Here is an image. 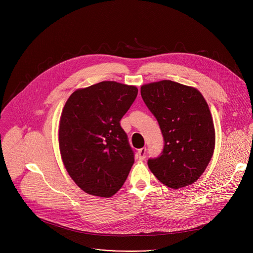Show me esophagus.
<instances>
[{"label":"esophagus","instance_id":"34e87169","mask_svg":"<svg viewBox=\"0 0 253 253\" xmlns=\"http://www.w3.org/2000/svg\"><path fill=\"white\" fill-rule=\"evenodd\" d=\"M145 156H146V148L145 147H143L138 150V157L140 160H143L144 158H145Z\"/></svg>","mask_w":253,"mask_h":253}]
</instances>
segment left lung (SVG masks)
Wrapping results in <instances>:
<instances>
[{
	"label": "left lung",
	"instance_id": "left-lung-1",
	"mask_svg": "<svg viewBox=\"0 0 253 253\" xmlns=\"http://www.w3.org/2000/svg\"><path fill=\"white\" fill-rule=\"evenodd\" d=\"M141 96L164 139L161 154L148 160L151 172L173 189L194 183L210 162L215 145L213 120L202 94L163 80L143 85Z\"/></svg>",
	"mask_w": 253,
	"mask_h": 253
}]
</instances>
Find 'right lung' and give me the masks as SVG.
I'll return each instance as SVG.
<instances>
[{"label": "right lung", "mask_w": 253, "mask_h": 253, "mask_svg": "<svg viewBox=\"0 0 253 253\" xmlns=\"http://www.w3.org/2000/svg\"><path fill=\"white\" fill-rule=\"evenodd\" d=\"M138 89L103 81L78 89L61 114L59 146L70 177L86 193L111 197L124 184L134 151L120 120L135 101Z\"/></svg>", "instance_id": "right-lung-1"}]
</instances>
